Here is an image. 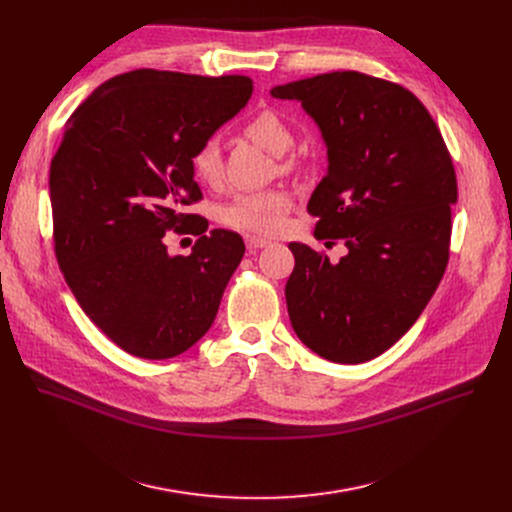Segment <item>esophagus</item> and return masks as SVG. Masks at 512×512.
<instances>
[{
	"mask_svg": "<svg viewBox=\"0 0 512 512\" xmlns=\"http://www.w3.org/2000/svg\"><path fill=\"white\" fill-rule=\"evenodd\" d=\"M246 246H248V250H250V252H256V250H260V248H266V246H269V241L262 239V237L248 235V237H246Z\"/></svg>",
	"mask_w": 512,
	"mask_h": 512,
	"instance_id": "34e87169",
	"label": "esophagus"
}]
</instances>
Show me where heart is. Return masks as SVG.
I'll return each instance as SVG.
<instances>
[{"instance_id":"b5f03b06","label":"heart","mask_w":512,"mask_h":512,"mask_svg":"<svg viewBox=\"0 0 512 512\" xmlns=\"http://www.w3.org/2000/svg\"><path fill=\"white\" fill-rule=\"evenodd\" d=\"M243 133L250 141H254L266 152L275 156L285 154L294 135L287 127L285 120L273 110H260L254 114ZM289 160L281 162V168H289ZM191 168L206 185H218L223 175V162L221 152H218L216 143L212 139L204 141L200 148L191 156ZM291 206V196L283 189H269V191H254V193H241L231 204L223 210V223L241 233H256V235H273L281 231L285 216Z\"/></svg>"}]
</instances>
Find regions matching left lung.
Instances as JSON below:
<instances>
[{
	"label": "left lung",
	"instance_id": "8db88e82",
	"mask_svg": "<svg viewBox=\"0 0 512 512\" xmlns=\"http://www.w3.org/2000/svg\"><path fill=\"white\" fill-rule=\"evenodd\" d=\"M271 95L298 100L319 125L329 168L308 214L319 218L316 239L348 248L331 262L289 243L291 327L331 362H367L415 325L444 277L458 198L450 152L427 108L398 83L337 70Z\"/></svg>",
	"mask_w": 512,
	"mask_h": 512
}]
</instances>
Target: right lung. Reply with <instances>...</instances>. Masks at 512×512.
I'll return each instance as SVG.
<instances>
[{"label":"right lung","mask_w":512,"mask_h":512,"mask_svg":"<svg viewBox=\"0 0 512 512\" xmlns=\"http://www.w3.org/2000/svg\"><path fill=\"white\" fill-rule=\"evenodd\" d=\"M252 95L241 75L139 68L112 77L72 112L50 166L54 250L79 306L125 352L164 360L212 327L246 246L208 231L191 156ZM199 235L170 257L165 233Z\"/></svg>","instance_id":"right-lung-1"}]
</instances>
